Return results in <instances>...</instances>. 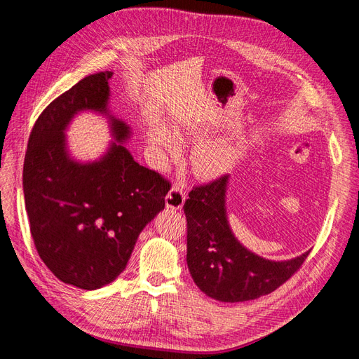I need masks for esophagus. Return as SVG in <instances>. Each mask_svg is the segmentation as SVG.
Here are the masks:
<instances>
[{
    "label": "esophagus",
    "instance_id": "34e87169",
    "mask_svg": "<svg viewBox=\"0 0 359 359\" xmlns=\"http://www.w3.org/2000/svg\"><path fill=\"white\" fill-rule=\"evenodd\" d=\"M184 200H187V195H184L183 189L175 184V187L170 189V192L165 196V204H167L168 209L180 210L183 204H184Z\"/></svg>",
    "mask_w": 359,
    "mask_h": 359
}]
</instances>
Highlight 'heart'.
Returning a JSON list of instances; mask_svg holds the SVG:
<instances>
[{
  "mask_svg": "<svg viewBox=\"0 0 359 359\" xmlns=\"http://www.w3.org/2000/svg\"><path fill=\"white\" fill-rule=\"evenodd\" d=\"M149 143L159 159L176 156L180 150L177 138L164 128L150 130ZM192 165L200 176L215 177L228 168L229 155L219 143L203 142L194 149Z\"/></svg>",
  "mask_w": 359,
  "mask_h": 359,
  "instance_id": "b5f03b06",
  "label": "heart"
}]
</instances>
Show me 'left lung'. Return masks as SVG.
Returning <instances> with one entry per match:
<instances>
[{"label": "left lung", "mask_w": 359, "mask_h": 359, "mask_svg": "<svg viewBox=\"0 0 359 359\" xmlns=\"http://www.w3.org/2000/svg\"><path fill=\"white\" fill-rule=\"evenodd\" d=\"M229 176L194 187L183 205L188 222L187 262L195 285L210 298L240 303L267 295L302 267L309 252L289 261L261 258L229 228L225 194Z\"/></svg>", "instance_id": "8db88e82"}]
</instances>
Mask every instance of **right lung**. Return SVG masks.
Here are the masks:
<instances>
[{
	"label": "right lung",
	"instance_id": "obj_1",
	"mask_svg": "<svg viewBox=\"0 0 359 359\" xmlns=\"http://www.w3.org/2000/svg\"><path fill=\"white\" fill-rule=\"evenodd\" d=\"M111 72L86 76L46 107L31 131L24 194L34 245L57 279L86 291L125 270L143 228L165 207L171 183L135 163L131 130L109 114ZM83 109L107 114L116 144L94 163L67 155L65 135Z\"/></svg>",
	"mask_w": 359,
	"mask_h": 359
}]
</instances>
